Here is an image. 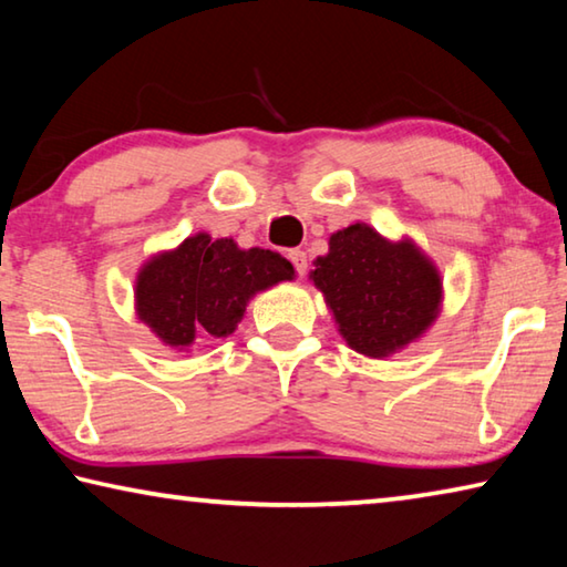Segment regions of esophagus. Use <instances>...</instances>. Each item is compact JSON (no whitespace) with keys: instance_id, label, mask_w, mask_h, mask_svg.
Masks as SVG:
<instances>
[{"instance_id":"obj_1","label":"esophagus","mask_w":567,"mask_h":567,"mask_svg":"<svg viewBox=\"0 0 567 567\" xmlns=\"http://www.w3.org/2000/svg\"><path fill=\"white\" fill-rule=\"evenodd\" d=\"M290 260H292V265H295V270H297V275H305L307 272V255L302 252V249H290Z\"/></svg>"}]
</instances>
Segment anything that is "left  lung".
<instances>
[{"instance_id":"1","label":"left lung","mask_w":567,"mask_h":567,"mask_svg":"<svg viewBox=\"0 0 567 567\" xmlns=\"http://www.w3.org/2000/svg\"><path fill=\"white\" fill-rule=\"evenodd\" d=\"M310 280L324 295L338 330L354 352L390 358L437 320L443 280L412 239L382 237L354 223L330 237Z\"/></svg>"}]
</instances>
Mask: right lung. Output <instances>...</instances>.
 <instances>
[{"label":"right lung","mask_w":567,"mask_h":567,"mask_svg":"<svg viewBox=\"0 0 567 567\" xmlns=\"http://www.w3.org/2000/svg\"><path fill=\"white\" fill-rule=\"evenodd\" d=\"M292 277L295 267L272 249H239L229 237L197 233L142 265L134 310L167 348L182 352L197 340L233 334L257 292Z\"/></svg>","instance_id":"1"}]
</instances>
